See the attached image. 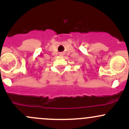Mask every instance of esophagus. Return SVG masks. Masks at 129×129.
Instances as JSON below:
<instances>
[{"label":"esophagus","mask_w":129,"mask_h":129,"mask_svg":"<svg viewBox=\"0 0 129 129\" xmlns=\"http://www.w3.org/2000/svg\"><path fill=\"white\" fill-rule=\"evenodd\" d=\"M63 53H60V54H59V55H60V56H63Z\"/></svg>","instance_id":"obj_1"}]
</instances>
